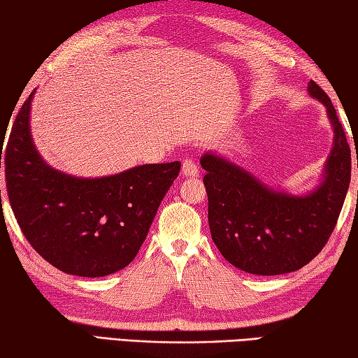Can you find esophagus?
<instances>
[{"mask_svg":"<svg viewBox=\"0 0 358 358\" xmlns=\"http://www.w3.org/2000/svg\"><path fill=\"white\" fill-rule=\"evenodd\" d=\"M181 175L183 177H197L199 175V167L194 159H185L183 166H181Z\"/></svg>","mask_w":358,"mask_h":358,"instance_id":"1","label":"esophagus"}]
</instances>
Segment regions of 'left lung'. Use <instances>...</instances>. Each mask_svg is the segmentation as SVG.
Wrapping results in <instances>:
<instances>
[{"label":"left lung","mask_w":358,"mask_h":358,"mask_svg":"<svg viewBox=\"0 0 358 358\" xmlns=\"http://www.w3.org/2000/svg\"><path fill=\"white\" fill-rule=\"evenodd\" d=\"M308 92L327 107L335 142L316 191L303 197L264 186L238 166L203 155L208 224L217 250L237 268L273 276L300 270L322 251L341 213L350 183V147L327 93L310 80ZM358 166V164H357Z\"/></svg>","instance_id":"obj_1"}]
</instances>
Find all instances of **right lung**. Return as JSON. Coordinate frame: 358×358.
<instances>
[{
	"mask_svg": "<svg viewBox=\"0 0 358 358\" xmlns=\"http://www.w3.org/2000/svg\"><path fill=\"white\" fill-rule=\"evenodd\" d=\"M33 94L0 151L15 220L28 243L55 268L85 278L115 273L137 256L181 162L92 180L58 172L41 159L29 134Z\"/></svg>",
	"mask_w": 358,
	"mask_h": 358,
	"instance_id": "right-lung-1",
	"label": "right lung"
}]
</instances>
